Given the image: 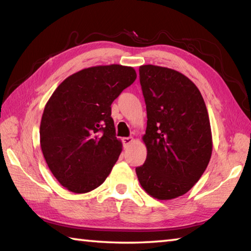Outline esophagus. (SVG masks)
I'll use <instances>...</instances> for the list:
<instances>
[{
  "instance_id": "34e87169",
  "label": "esophagus",
  "mask_w": 251,
  "mask_h": 251,
  "mask_svg": "<svg viewBox=\"0 0 251 251\" xmlns=\"http://www.w3.org/2000/svg\"><path fill=\"white\" fill-rule=\"evenodd\" d=\"M134 138L133 137H125V138H123V145H124V147L125 148H127V147H129V146L134 143Z\"/></svg>"
}]
</instances>
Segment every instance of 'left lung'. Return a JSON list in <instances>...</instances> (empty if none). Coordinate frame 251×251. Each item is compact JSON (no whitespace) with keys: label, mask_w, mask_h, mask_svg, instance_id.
<instances>
[{"label":"left lung","mask_w":251,"mask_h":251,"mask_svg":"<svg viewBox=\"0 0 251 251\" xmlns=\"http://www.w3.org/2000/svg\"><path fill=\"white\" fill-rule=\"evenodd\" d=\"M139 79L147 158L136 175L150 197L167 201L192 189L207 168L213 150L207 108L198 86L179 71L144 65Z\"/></svg>","instance_id":"1"}]
</instances>
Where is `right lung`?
Returning <instances> with one entry per match:
<instances>
[{
    "instance_id": "1",
    "label": "right lung",
    "mask_w": 251,
    "mask_h": 251,
    "mask_svg": "<svg viewBox=\"0 0 251 251\" xmlns=\"http://www.w3.org/2000/svg\"><path fill=\"white\" fill-rule=\"evenodd\" d=\"M137 78L122 65L82 69L63 80L45 105L40 147L59 183L74 193L101 185L122 152L111 105Z\"/></svg>"
}]
</instances>
